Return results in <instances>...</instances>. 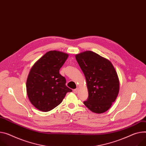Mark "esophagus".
Returning a JSON list of instances; mask_svg holds the SVG:
<instances>
[{"label":"esophagus","mask_w":146,"mask_h":146,"mask_svg":"<svg viewBox=\"0 0 146 146\" xmlns=\"http://www.w3.org/2000/svg\"><path fill=\"white\" fill-rule=\"evenodd\" d=\"M78 88H76V89H74V90H73V92H74V93L76 94V93L78 92Z\"/></svg>","instance_id":"obj_1"}]
</instances>
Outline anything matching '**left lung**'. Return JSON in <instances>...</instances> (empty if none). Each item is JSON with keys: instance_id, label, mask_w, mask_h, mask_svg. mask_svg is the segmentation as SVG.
<instances>
[{"instance_id": "left-lung-1", "label": "left lung", "mask_w": 146, "mask_h": 146, "mask_svg": "<svg viewBox=\"0 0 146 146\" xmlns=\"http://www.w3.org/2000/svg\"><path fill=\"white\" fill-rule=\"evenodd\" d=\"M75 58L85 76L88 90L84 105L94 113H104L115 101L119 91V80L113 65L91 51L76 54Z\"/></svg>"}]
</instances>
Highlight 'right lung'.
<instances>
[{"label":"right lung","mask_w":146,"mask_h":146,"mask_svg":"<svg viewBox=\"0 0 146 146\" xmlns=\"http://www.w3.org/2000/svg\"><path fill=\"white\" fill-rule=\"evenodd\" d=\"M68 54L50 51L33 65L29 74L26 89L31 104L42 111H48L59 105L72 89L65 85V78L59 70Z\"/></svg>","instance_id":"1"}]
</instances>
